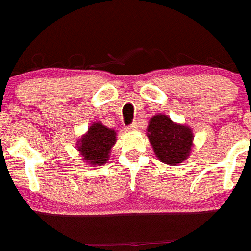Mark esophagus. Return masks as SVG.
Here are the masks:
<instances>
[{
	"mask_svg": "<svg viewBox=\"0 0 251 251\" xmlns=\"http://www.w3.org/2000/svg\"><path fill=\"white\" fill-rule=\"evenodd\" d=\"M137 130V124L136 123H132L131 125L127 126V131H130V132H132V131H136Z\"/></svg>",
	"mask_w": 251,
	"mask_h": 251,
	"instance_id": "34e87169",
	"label": "esophagus"
}]
</instances>
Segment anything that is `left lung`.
<instances>
[{
	"mask_svg": "<svg viewBox=\"0 0 251 251\" xmlns=\"http://www.w3.org/2000/svg\"><path fill=\"white\" fill-rule=\"evenodd\" d=\"M147 137L156 158L168 165L183 163L193 147L192 128L174 123L164 114L151 116L147 128Z\"/></svg>",
	"mask_w": 251,
	"mask_h": 251,
	"instance_id": "8db88e82",
	"label": "left lung"
}]
</instances>
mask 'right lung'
Masks as SVG:
<instances>
[{
  "label": "right lung",
  "mask_w": 251,
  "mask_h": 251,
  "mask_svg": "<svg viewBox=\"0 0 251 251\" xmlns=\"http://www.w3.org/2000/svg\"><path fill=\"white\" fill-rule=\"evenodd\" d=\"M116 142V132L102 123H93L77 141V151L82 160L90 166L104 165L109 160L111 148Z\"/></svg>",
  "instance_id": "1"
}]
</instances>
